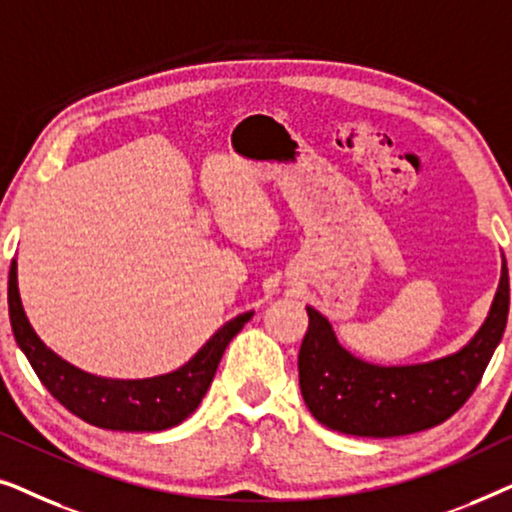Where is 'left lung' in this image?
<instances>
[{"label": "left lung", "mask_w": 512, "mask_h": 512, "mask_svg": "<svg viewBox=\"0 0 512 512\" xmlns=\"http://www.w3.org/2000/svg\"><path fill=\"white\" fill-rule=\"evenodd\" d=\"M510 284L506 258L485 324L459 352L412 366H377L335 338L324 314L307 305L298 377L305 405L328 429L363 438H394L443 424L468 401L506 331Z\"/></svg>", "instance_id": "obj_1"}]
</instances>
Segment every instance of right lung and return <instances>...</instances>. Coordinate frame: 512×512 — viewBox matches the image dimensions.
Segmentation results:
<instances>
[{"label": "right lung", "instance_id": "right-lung-1", "mask_svg": "<svg viewBox=\"0 0 512 512\" xmlns=\"http://www.w3.org/2000/svg\"><path fill=\"white\" fill-rule=\"evenodd\" d=\"M9 317L13 338L34 373L69 412L109 431H165L193 415L214 380L228 342L242 331L254 312L226 321L181 368L144 380H114L86 373L48 349L34 333L20 303L16 258L9 270Z\"/></svg>", "mask_w": 512, "mask_h": 512}]
</instances>
